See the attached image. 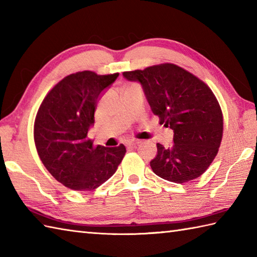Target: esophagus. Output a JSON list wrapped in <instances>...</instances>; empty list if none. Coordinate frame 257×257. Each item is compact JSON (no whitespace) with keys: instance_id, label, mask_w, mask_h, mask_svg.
Here are the masks:
<instances>
[{"instance_id":"1","label":"esophagus","mask_w":257,"mask_h":257,"mask_svg":"<svg viewBox=\"0 0 257 257\" xmlns=\"http://www.w3.org/2000/svg\"><path fill=\"white\" fill-rule=\"evenodd\" d=\"M139 145V141H130V143H128L127 146L128 148H134V147H136V146H138Z\"/></svg>"}]
</instances>
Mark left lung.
Returning a JSON list of instances; mask_svg holds the SVG:
<instances>
[{"instance_id": "8db88e82", "label": "left lung", "mask_w": 257, "mask_h": 257, "mask_svg": "<svg viewBox=\"0 0 257 257\" xmlns=\"http://www.w3.org/2000/svg\"><path fill=\"white\" fill-rule=\"evenodd\" d=\"M123 76L143 85L160 124L174 133L171 147L157 144L152 171L180 184L202 176L216 157L223 137L222 109L210 87L171 63L123 72Z\"/></svg>"}]
</instances>
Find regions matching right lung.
Listing matches in <instances>:
<instances>
[{
	"label": "right lung",
	"instance_id": "obj_1",
	"mask_svg": "<svg viewBox=\"0 0 257 257\" xmlns=\"http://www.w3.org/2000/svg\"><path fill=\"white\" fill-rule=\"evenodd\" d=\"M119 73L98 75L91 70L70 74L47 92L34 122V143L47 171L66 188L92 191L113 176L125 147H95L88 129L95 122L100 92Z\"/></svg>",
	"mask_w": 257,
	"mask_h": 257
}]
</instances>
